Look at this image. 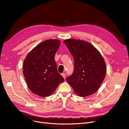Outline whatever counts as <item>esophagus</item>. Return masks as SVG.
<instances>
[{
    "label": "esophagus",
    "mask_w": 129,
    "mask_h": 129,
    "mask_svg": "<svg viewBox=\"0 0 129 129\" xmlns=\"http://www.w3.org/2000/svg\"><path fill=\"white\" fill-rule=\"evenodd\" d=\"M61 75L63 76V77L64 78V79H65V77H66V74L65 73H62L61 74Z\"/></svg>",
    "instance_id": "obj_1"
}]
</instances>
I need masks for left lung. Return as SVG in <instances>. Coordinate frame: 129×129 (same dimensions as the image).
I'll return each instance as SVG.
<instances>
[{
	"instance_id": "left-lung-1",
	"label": "left lung",
	"mask_w": 129,
	"mask_h": 129,
	"mask_svg": "<svg viewBox=\"0 0 129 129\" xmlns=\"http://www.w3.org/2000/svg\"><path fill=\"white\" fill-rule=\"evenodd\" d=\"M74 58V71L66 81L79 96L97 91L106 74V65L100 53L90 43L80 40L63 41Z\"/></svg>"
}]
</instances>
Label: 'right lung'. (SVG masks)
Segmentation results:
<instances>
[{
	"mask_svg": "<svg viewBox=\"0 0 129 129\" xmlns=\"http://www.w3.org/2000/svg\"><path fill=\"white\" fill-rule=\"evenodd\" d=\"M60 45L58 40H47L26 56L23 63V74L29 89L35 94L49 96L64 81L57 71L54 58Z\"/></svg>",
	"mask_w": 129,
	"mask_h": 129,
	"instance_id": "add662e5",
	"label": "right lung"
}]
</instances>
